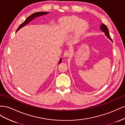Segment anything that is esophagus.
<instances>
[{
  "instance_id": "esophagus-1",
  "label": "esophagus",
  "mask_w": 125,
  "mask_h": 125,
  "mask_svg": "<svg viewBox=\"0 0 125 125\" xmlns=\"http://www.w3.org/2000/svg\"><path fill=\"white\" fill-rule=\"evenodd\" d=\"M70 55V52L68 51H66L65 52H64L63 56L65 57H69Z\"/></svg>"
}]
</instances>
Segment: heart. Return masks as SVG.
<instances>
[{"instance_id":"1","label":"heart","mask_w":125,"mask_h":125,"mask_svg":"<svg viewBox=\"0 0 125 125\" xmlns=\"http://www.w3.org/2000/svg\"><path fill=\"white\" fill-rule=\"evenodd\" d=\"M60 24L68 32H72L75 30L77 38H79L84 34L89 28V24L87 22L82 20L76 16H70L62 19L60 20Z\"/></svg>"}]
</instances>
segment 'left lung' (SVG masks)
<instances>
[{
  "instance_id": "8db88e82",
  "label": "left lung",
  "mask_w": 125,
  "mask_h": 125,
  "mask_svg": "<svg viewBox=\"0 0 125 125\" xmlns=\"http://www.w3.org/2000/svg\"><path fill=\"white\" fill-rule=\"evenodd\" d=\"M100 29L102 30V32H103L105 33V35L106 36L107 38L110 40L111 41H112V40L110 36V35H109V31H108V29L107 26H106L104 23H103V24H102L100 26Z\"/></svg>"
}]
</instances>
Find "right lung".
Instances as JSON below:
<instances>
[{"label": "right lung", "mask_w": 125, "mask_h": 125, "mask_svg": "<svg viewBox=\"0 0 125 125\" xmlns=\"http://www.w3.org/2000/svg\"><path fill=\"white\" fill-rule=\"evenodd\" d=\"M48 13H49V12H35V13H33L31 15V16H30L27 19H26L23 22V23L20 24V25L19 26V28L17 30L16 32L19 31V30L20 29H21L22 27H23V26H24L26 24H28L30 22H31L33 19H34L35 18L39 17H40L42 16H44V15L47 14ZM62 58H60L58 64H59L60 62H62Z\"/></svg>", "instance_id": "obj_1"}]
</instances>
